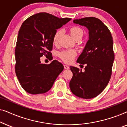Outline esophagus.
Wrapping results in <instances>:
<instances>
[{
    "mask_svg": "<svg viewBox=\"0 0 127 127\" xmlns=\"http://www.w3.org/2000/svg\"><path fill=\"white\" fill-rule=\"evenodd\" d=\"M64 69H69V66L68 65H64Z\"/></svg>",
    "mask_w": 127,
    "mask_h": 127,
    "instance_id": "34e87169",
    "label": "esophagus"
}]
</instances>
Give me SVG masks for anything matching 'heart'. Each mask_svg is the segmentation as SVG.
Returning a JSON list of instances; mask_svg holds the SVG:
<instances>
[{"label": "heart", "mask_w": 127, "mask_h": 127, "mask_svg": "<svg viewBox=\"0 0 127 127\" xmlns=\"http://www.w3.org/2000/svg\"><path fill=\"white\" fill-rule=\"evenodd\" d=\"M62 33V31L61 29H59V30L57 31L54 34L53 36V43H57V41L58 40L59 37L61 35ZM70 33L71 36H72V37L74 38L77 37L78 36H82L83 34V31L82 29L80 28L76 27V26H74V27H72L70 29ZM76 55V53L75 51L74 50H70V51H65L61 52V53H60V57L65 62H67V63H69V62H71L73 60L74 57H75Z\"/></svg>", "instance_id": "b5f03b06"}]
</instances>
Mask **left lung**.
Listing matches in <instances>:
<instances>
[{
    "instance_id": "1",
    "label": "left lung",
    "mask_w": 127,
    "mask_h": 127,
    "mask_svg": "<svg viewBox=\"0 0 127 127\" xmlns=\"http://www.w3.org/2000/svg\"><path fill=\"white\" fill-rule=\"evenodd\" d=\"M73 22L86 27L89 37L77 60V63L86 65L85 70L70 66L73 77L69 87L76 96L91 99L103 91L110 79L114 59L113 41L110 31L98 18L86 17Z\"/></svg>"
}]
</instances>
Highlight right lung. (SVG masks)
I'll return each instance as SVG.
<instances>
[{
    "label": "right lung",
    "mask_w": 127,
    "mask_h": 127,
    "mask_svg": "<svg viewBox=\"0 0 127 127\" xmlns=\"http://www.w3.org/2000/svg\"><path fill=\"white\" fill-rule=\"evenodd\" d=\"M71 18H59L40 13L27 19L18 32L15 50V73L21 86L31 94L49 91L64 70L61 62L54 60L48 65L41 63L43 55L52 54L53 36L58 29Z\"/></svg>",
    "instance_id": "add662e5"
}]
</instances>
